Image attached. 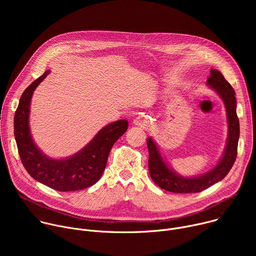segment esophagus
<instances>
[{
    "instance_id": "esophagus-1",
    "label": "esophagus",
    "mask_w": 256,
    "mask_h": 256,
    "mask_svg": "<svg viewBox=\"0 0 256 256\" xmlns=\"http://www.w3.org/2000/svg\"><path fill=\"white\" fill-rule=\"evenodd\" d=\"M134 124L136 126H142V128H147L148 126V122L146 118H142V116H138V118H134V120H132Z\"/></svg>"
}]
</instances>
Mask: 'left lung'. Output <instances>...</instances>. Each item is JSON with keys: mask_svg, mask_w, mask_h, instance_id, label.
Masks as SVG:
<instances>
[{"mask_svg": "<svg viewBox=\"0 0 256 256\" xmlns=\"http://www.w3.org/2000/svg\"><path fill=\"white\" fill-rule=\"evenodd\" d=\"M206 84L220 95L226 107L229 132L224 155L218 163L208 172L196 177L188 178L178 175L167 166L156 144L149 138L147 140V144L149 150L148 163L150 176L159 188L167 192L176 194H194L202 192L222 180L229 173L236 160L240 128L236 112L235 91L230 83L224 78L222 72L214 68L210 70V75Z\"/></svg>", "mask_w": 256, "mask_h": 256, "instance_id": "obj_1", "label": "left lung"}]
</instances>
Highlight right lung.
Returning a JSON list of instances; mask_svg holds the SVG:
<instances>
[{
    "label": "right lung",
    "mask_w": 256,
    "mask_h": 256,
    "mask_svg": "<svg viewBox=\"0 0 256 256\" xmlns=\"http://www.w3.org/2000/svg\"><path fill=\"white\" fill-rule=\"evenodd\" d=\"M50 70L32 82L21 95L14 118V134L21 162L26 171L40 184L58 190L87 188L100 179L114 142L126 132L128 122L118 120L104 126L91 142L74 156L56 160L46 156L34 144L29 130L30 101L34 90Z\"/></svg>",
    "instance_id": "obj_1"
}]
</instances>
